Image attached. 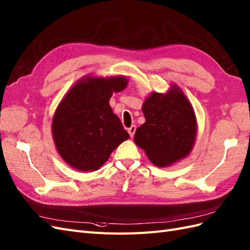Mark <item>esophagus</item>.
<instances>
[{
  "label": "esophagus",
  "instance_id": "1",
  "mask_svg": "<svg viewBox=\"0 0 250 250\" xmlns=\"http://www.w3.org/2000/svg\"><path fill=\"white\" fill-rule=\"evenodd\" d=\"M135 131H136V126H135V125H132L131 127H129V129H127V132H129V134H130V136H131V137H133V136H134Z\"/></svg>",
  "mask_w": 250,
  "mask_h": 250
}]
</instances>
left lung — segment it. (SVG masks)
<instances>
[{
    "label": "left lung",
    "mask_w": 250,
    "mask_h": 250,
    "mask_svg": "<svg viewBox=\"0 0 250 250\" xmlns=\"http://www.w3.org/2000/svg\"><path fill=\"white\" fill-rule=\"evenodd\" d=\"M146 123L134 141L154 166L167 167L187 158L194 148L197 119L191 104L177 84L166 93L152 92L142 104Z\"/></svg>",
    "instance_id": "8db88e82"
}]
</instances>
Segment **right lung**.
I'll list each match as a JSON object with an SVG mask.
<instances>
[{
    "mask_svg": "<svg viewBox=\"0 0 250 250\" xmlns=\"http://www.w3.org/2000/svg\"><path fill=\"white\" fill-rule=\"evenodd\" d=\"M127 83L124 75H85L62 97L54 112L51 132L56 149L69 167L94 172L130 138L109 104L113 93L125 90Z\"/></svg>",
    "mask_w": 250,
    "mask_h": 250,
    "instance_id": "right-lung-1",
    "label": "right lung"
}]
</instances>
